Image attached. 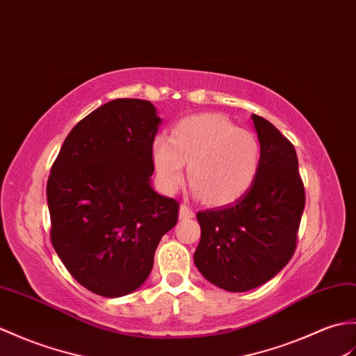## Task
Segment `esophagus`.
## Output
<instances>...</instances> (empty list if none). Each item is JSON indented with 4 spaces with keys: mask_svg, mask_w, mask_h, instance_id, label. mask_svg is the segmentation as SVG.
<instances>
[{
    "mask_svg": "<svg viewBox=\"0 0 356 356\" xmlns=\"http://www.w3.org/2000/svg\"><path fill=\"white\" fill-rule=\"evenodd\" d=\"M193 218V210L186 204L179 205V219H188Z\"/></svg>",
    "mask_w": 356,
    "mask_h": 356,
    "instance_id": "1",
    "label": "esophagus"
}]
</instances>
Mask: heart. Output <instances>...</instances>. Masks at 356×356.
I'll return each mask as SVG.
<instances>
[{
	"mask_svg": "<svg viewBox=\"0 0 356 356\" xmlns=\"http://www.w3.org/2000/svg\"><path fill=\"white\" fill-rule=\"evenodd\" d=\"M152 161L164 192L178 191L187 163L193 193L207 204L227 205L242 198L254 183L260 143L254 134L224 115L195 114L173 126L170 138L154 140Z\"/></svg>",
	"mask_w": 356,
	"mask_h": 356,
	"instance_id": "heart-1",
	"label": "heart"
}]
</instances>
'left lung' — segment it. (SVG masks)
<instances>
[{
	"label": "left lung",
	"instance_id": "1",
	"mask_svg": "<svg viewBox=\"0 0 356 356\" xmlns=\"http://www.w3.org/2000/svg\"><path fill=\"white\" fill-rule=\"evenodd\" d=\"M260 143L254 183L242 198L196 213L201 241L193 260L213 285L243 292L273 279L294 254L305 187L291 141L252 114Z\"/></svg>",
	"mask_w": 356,
	"mask_h": 356
}]
</instances>
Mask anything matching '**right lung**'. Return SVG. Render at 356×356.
Instances as JSON below:
<instances>
[{"instance_id": "right-lung-1", "label": "right lung", "mask_w": 356, "mask_h": 356, "mask_svg": "<svg viewBox=\"0 0 356 356\" xmlns=\"http://www.w3.org/2000/svg\"><path fill=\"white\" fill-rule=\"evenodd\" d=\"M161 122L147 100L108 102L71 129L51 168V243L97 296L123 297L143 285L158 243L178 220V202L151 184Z\"/></svg>"}]
</instances>
